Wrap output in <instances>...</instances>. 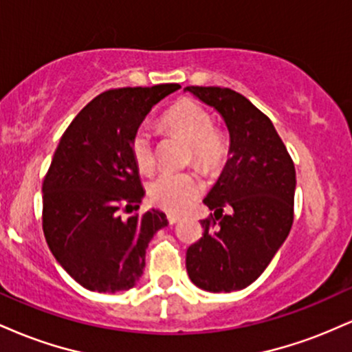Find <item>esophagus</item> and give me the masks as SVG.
Wrapping results in <instances>:
<instances>
[{
    "label": "esophagus",
    "instance_id": "obj_1",
    "mask_svg": "<svg viewBox=\"0 0 352 352\" xmlns=\"http://www.w3.org/2000/svg\"><path fill=\"white\" fill-rule=\"evenodd\" d=\"M180 215H175V213H168V215H167V221H168V223H170V225H173V223H177V221H179L180 220Z\"/></svg>",
    "mask_w": 352,
    "mask_h": 352
}]
</instances>
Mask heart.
I'll return each mask as SVG.
<instances>
[{"label": "heart", "instance_id": "1", "mask_svg": "<svg viewBox=\"0 0 352 352\" xmlns=\"http://www.w3.org/2000/svg\"><path fill=\"white\" fill-rule=\"evenodd\" d=\"M162 122L168 131L190 144L188 162L212 172L225 162L228 147L215 127L212 112L192 99H184L167 111ZM131 155L139 172L151 173L155 167V144L151 129L139 125L131 137ZM199 177L190 172H164L148 185V197L155 207L167 212H184L200 195Z\"/></svg>", "mask_w": 352, "mask_h": 352}]
</instances>
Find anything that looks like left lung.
Here are the masks:
<instances>
[{
	"label": "left lung",
	"instance_id": "1",
	"mask_svg": "<svg viewBox=\"0 0 352 352\" xmlns=\"http://www.w3.org/2000/svg\"><path fill=\"white\" fill-rule=\"evenodd\" d=\"M223 116L230 159L204 204V236L187 250V273L205 292H236L256 280L292 230L296 172L270 117L228 87L188 86ZM225 209L228 214H223Z\"/></svg>",
	"mask_w": 352,
	"mask_h": 352
}]
</instances>
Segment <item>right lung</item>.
Wrapping results in <instances>:
<instances>
[{
  "label": "right lung",
  "instance_id": "add662e5",
  "mask_svg": "<svg viewBox=\"0 0 352 352\" xmlns=\"http://www.w3.org/2000/svg\"><path fill=\"white\" fill-rule=\"evenodd\" d=\"M179 84L109 89L67 125L43 180V232L59 265L86 289L117 293L142 276L165 213L137 212L144 197L131 137Z\"/></svg>",
  "mask_w": 352,
  "mask_h": 352
}]
</instances>
